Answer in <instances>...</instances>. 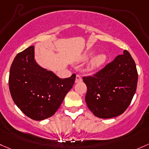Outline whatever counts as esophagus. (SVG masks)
I'll return each instance as SVG.
<instances>
[{
  "mask_svg": "<svg viewBox=\"0 0 149 149\" xmlns=\"http://www.w3.org/2000/svg\"><path fill=\"white\" fill-rule=\"evenodd\" d=\"M82 81V78H81V76H80V75H76V81H75V82L76 83H80Z\"/></svg>",
  "mask_w": 149,
  "mask_h": 149,
  "instance_id": "esophagus-1",
  "label": "esophagus"
}]
</instances>
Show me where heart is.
I'll list each match as a JSON object with an SVG mask.
<instances>
[{"instance_id":"heart-1","label":"heart","mask_w":149,"mask_h":149,"mask_svg":"<svg viewBox=\"0 0 149 149\" xmlns=\"http://www.w3.org/2000/svg\"><path fill=\"white\" fill-rule=\"evenodd\" d=\"M106 58L107 57H106V54H100L97 55V56H95L93 58V60L91 61V69L94 70L96 69V68H98L99 67H101V65L106 62Z\"/></svg>"}]
</instances>
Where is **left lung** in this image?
I'll return each instance as SVG.
<instances>
[{
	"label": "left lung",
	"mask_w": 149,
	"mask_h": 149,
	"mask_svg": "<svg viewBox=\"0 0 149 149\" xmlns=\"http://www.w3.org/2000/svg\"><path fill=\"white\" fill-rule=\"evenodd\" d=\"M85 100L95 116L111 118L123 113L136 91L138 72L131 54L124 50L93 76H84Z\"/></svg>",
	"instance_id": "left-lung-1"
}]
</instances>
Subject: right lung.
I'll use <instances>...</instances> for the list:
<instances>
[{
  "mask_svg": "<svg viewBox=\"0 0 149 149\" xmlns=\"http://www.w3.org/2000/svg\"><path fill=\"white\" fill-rule=\"evenodd\" d=\"M75 80V73L61 79L38 65L31 46L14 58L8 84L13 100L21 111L31 119L41 120L56 112Z\"/></svg>",
  "mask_w": 149,
  "mask_h": 149,
  "instance_id": "1",
  "label": "right lung"
}]
</instances>
